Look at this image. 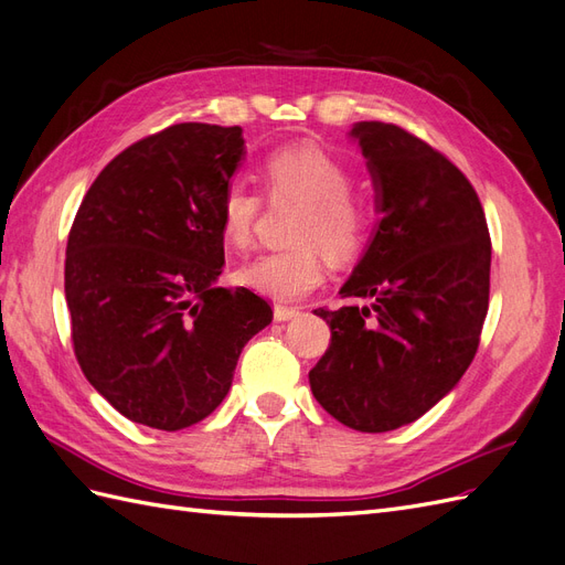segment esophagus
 Listing matches in <instances>:
<instances>
[{"label":"esophagus","mask_w":565,"mask_h":565,"mask_svg":"<svg viewBox=\"0 0 565 565\" xmlns=\"http://www.w3.org/2000/svg\"><path fill=\"white\" fill-rule=\"evenodd\" d=\"M299 316V309H289V306H273V318H276L278 322H287Z\"/></svg>","instance_id":"1"}]
</instances>
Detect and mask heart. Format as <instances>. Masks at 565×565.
<instances>
[{"mask_svg":"<svg viewBox=\"0 0 565 565\" xmlns=\"http://www.w3.org/2000/svg\"><path fill=\"white\" fill-rule=\"evenodd\" d=\"M262 181L270 198L299 202L292 241L297 245L266 252L237 270V280L268 299L299 301L322 282L321 245L334 262H349L365 243L367 207L349 191V167L318 146H287L264 160ZM262 200L245 181L224 188L218 226L233 249L254 241Z\"/></svg>","mask_w":565,"mask_h":565,"instance_id":"heart-1","label":"heart"}]
</instances>
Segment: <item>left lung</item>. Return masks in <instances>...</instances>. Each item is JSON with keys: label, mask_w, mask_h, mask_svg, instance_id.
I'll return each mask as SVG.
<instances>
[{"label": "left lung", "mask_w": 565, "mask_h": 565, "mask_svg": "<svg viewBox=\"0 0 565 565\" xmlns=\"http://www.w3.org/2000/svg\"><path fill=\"white\" fill-rule=\"evenodd\" d=\"M380 214L339 295L316 309L332 344L309 372L316 401L355 431L419 419L471 365L490 295V235L467 177L396 125L355 122Z\"/></svg>", "instance_id": "8db88e82"}]
</instances>
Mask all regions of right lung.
Here are the masks:
<instances>
[{
    "label": "right lung",
    "instance_id": "add662e5",
    "mask_svg": "<svg viewBox=\"0 0 565 565\" xmlns=\"http://www.w3.org/2000/svg\"><path fill=\"white\" fill-rule=\"evenodd\" d=\"M243 160L241 127H167L96 177L67 235L77 363L119 415L150 429L212 415L245 344L273 320L247 287H216L221 195Z\"/></svg>",
    "mask_w": 565,
    "mask_h": 565
}]
</instances>
